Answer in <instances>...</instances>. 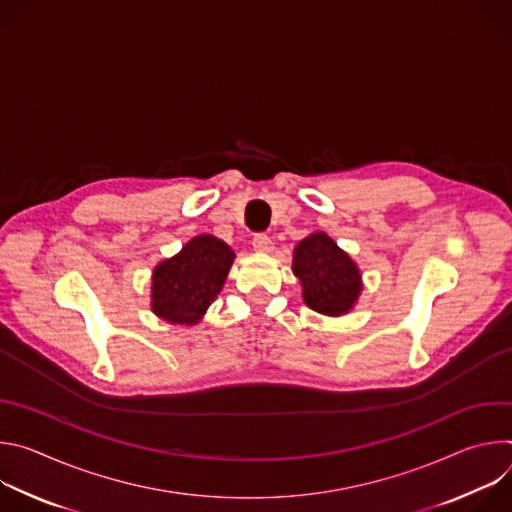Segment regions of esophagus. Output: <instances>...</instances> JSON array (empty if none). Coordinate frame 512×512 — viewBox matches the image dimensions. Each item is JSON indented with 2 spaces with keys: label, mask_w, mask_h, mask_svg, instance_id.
Here are the masks:
<instances>
[{
  "label": "esophagus",
  "mask_w": 512,
  "mask_h": 512,
  "mask_svg": "<svg viewBox=\"0 0 512 512\" xmlns=\"http://www.w3.org/2000/svg\"><path fill=\"white\" fill-rule=\"evenodd\" d=\"M253 249H255L257 253H271V251H273V243H271V239H269L267 235H255V239H253Z\"/></svg>",
  "instance_id": "1"
}]
</instances>
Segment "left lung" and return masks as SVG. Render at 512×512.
Returning a JSON list of instances; mask_svg holds the SVG:
<instances>
[{
	"mask_svg": "<svg viewBox=\"0 0 512 512\" xmlns=\"http://www.w3.org/2000/svg\"><path fill=\"white\" fill-rule=\"evenodd\" d=\"M291 271L300 279L304 304L330 318L354 310L362 294L356 261L324 231L310 233L294 247Z\"/></svg>",
	"mask_w": 512,
	"mask_h": 512,
	"instance_id": "1",
	"label": "left lung"
}]
</instances>
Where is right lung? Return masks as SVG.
<instances>
[{
    "label": "right lung",
    "mask_w": 512,
    "mask_h": 512,
    "mask_svg": "<svg viewBox=\"0 0 512 512\" xmlns=\"http://www.w3.org/2000/svg\"><path fill=\"white\" fill-rule=\"evenodd\" d=\"M235 257V251L214 235L192 237L174 257L154 267L152 312L174 326L202 322L221 294Z\"/></svg>",
    "instance_id": "obj_1"
}]
</instances>
